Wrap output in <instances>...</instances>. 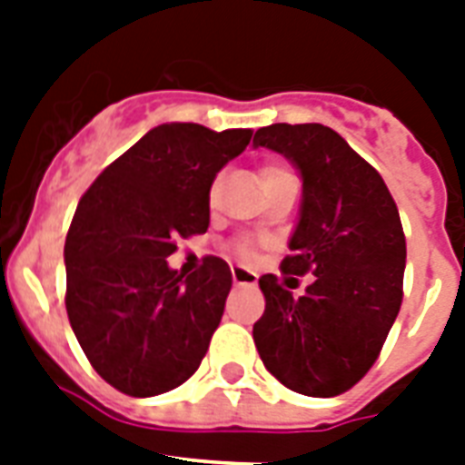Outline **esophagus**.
Returning <instances> with one entry per match:
<instances>
[{
    "instance_id": "esophagus-1",
    "label": "esophagus",
    "mask_w": 465,
    "mask_h": 465,
    "mask_svg": "<svg viewBox=\"0 0 465 465\" xmlns=\"http://www.w3.org/2000/svg\"><path fill=\"white\" fill-rule=\"evenodd\" d=\"M232 280H233V284H239V287H255V282H258V275H255L253 270L241 268V265H233Z\"/></svg>"
}]
</instances>
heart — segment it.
<instances>
[{
	"instance_id": "1",
	"label": "heart",
	"mask_w": 465,
	"mask_h": 465,
	"mask_svg": "<svg viewBox=\"0 0 465 465\" xmlns=\"http://www.w3.org/2000/svg\"><path fill=\"white\" fill-rule=\"evenodd\" d=\"M277 173H284V168H280V166H265L261 171V181H265V178H272V175H277Z\"/></svg>"
}]
</instances>
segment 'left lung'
I'll use <instances>...</instances> for the list:
<instances>
[{
  "label": "left lung",
  "mask_w": 465,
  "mask_h": 465,
  "mask_svg": "<svg viewBox=\"0 0 465 465\" xmlns=\"http://www.w3.org/2000/svg\"><path fill=\"white\" fill-rule=\"evenodd\" d=\"M253 147L282 154L302 175L299 222L282 270L316 275L302 297L275 275L258 280L265 311L253 325L255 347L287 389L340 396L371 369L401 311L405 236L398 207L376 168L331 127L277 123L255 133Z\"/></svg>",
  "instance_id": "left-lung-1"
}]
</instances>
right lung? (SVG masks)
<instances>
[{
	"mask_svg": "<svg viewBox=\"0 0 465 465\" xmlns=\"http://www.w3.org/2000/svg\"><path fill=\"white\" fill-rule=\"evenodd\" d=\"M253 130L163 123L98 175L64 241L67 316L91 367L127 396L149 398L195 374L217 331L232 270L222 258L183 277L178 236L210 226V188Z\"/></svg>",
	"mask_w": 465,
	"mask_h": 465,
	"instance_id": "1",
	"label": "right lung"
}]
</instances>
